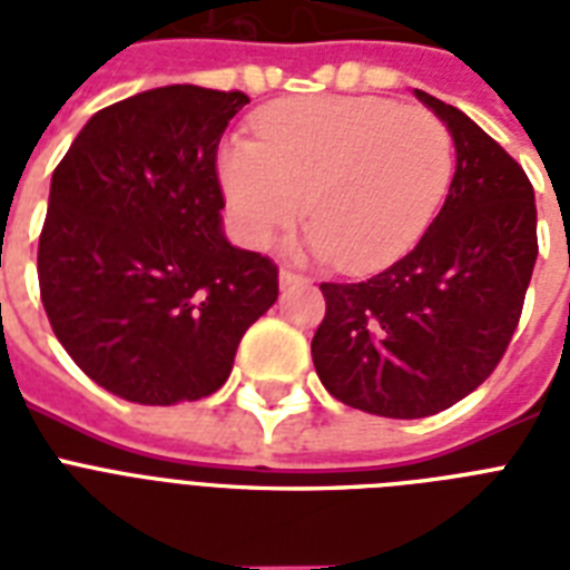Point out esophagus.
<instances>
[{"mask_svg": "<svg viewBox=\"0 0 570 570\" xmlns=\"http://www.w3.org/2000/svg\"><path fill=\"white\" fill-rule=\"evenodd\" d=\"M277 284H281V289H286V286L298 284V275L289 272V268H281V272H277Z\"/></svg>", "mask_w": 570, "mask_h": 570, "instance_id": "1", "label": "esophagus"}]
</instances>
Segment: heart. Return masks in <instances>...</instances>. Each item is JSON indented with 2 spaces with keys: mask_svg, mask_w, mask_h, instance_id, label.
I'll return each instance as SVG.
<instances>
[{
  "mask_svg": "<svg viewBox=\"0 0 570 570\" xmlns=\"http://www.w3.org/2000/svg\"><path fill=\"white\" fill-rule=\"evenodd\" d=\"M257 132L218 154L224 200L250 248L289 227L307 197L304 254L375 272L414 248L450 186V132L414 106L298 97L259 111Z\"/></svg>",
  "mask_w": 570,
  "mask_h": 570,
  "instance_id": "b5f03b06",
  "label": "heart"
}]
</instances>
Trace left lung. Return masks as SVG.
<instances>
[{
	"label": "left lung",
	"instance_id": "8db88e82",
	"mask_svg": "<svg viewBox=\"0 0 570 570\" xmlns=\"http://www.w3.org/2000/svg\"><path fill=\"white\" fill-rule=\"evenodd\" d=\"M414 94L455 145L450 195L399 263L361 284H322L328 311L311 346L331 396L393 420L438 414L494 373L539 257L521 165L464 111Z\"/></svg>",
	"mask_w": 570,
	"mask_h": 570
}]
</instances>
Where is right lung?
I'll return each instance as SVG.
<instances>
[{"mask_svg": "<svg viewBox=\"0 0 570 570\" xmlns=\"http://www.w3.org/2000/svg\"><path fill=\"white\" fill-rule=\"evenodd\" d=\"M242 91L165 85L94 115L58 163L38 245L40 302L76 366L138 405L222 387L277 266L222 227L215 150Z\"/></svg>", "mask_w": 570, "mask_h": 570, "instance_id": "1", "label": "right lung"}]
</instances>
